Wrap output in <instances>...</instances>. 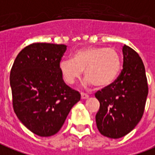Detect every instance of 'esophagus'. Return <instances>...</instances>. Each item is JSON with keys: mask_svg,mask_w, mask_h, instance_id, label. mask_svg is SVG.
<instances>
[{"mask_svg": "<svg viewBox=\"0 0 155 155\" xmlns=\"http://www.w3.org/2000/svg\"><path fill=\"white\" fill-rule=\"evenodd\" d=\"M88 95L85 93V92H81V97L82 99H87V98H88Z\"/></svg>", "mask_w": 155, "mask_h": 155, "instance_id": "esophagus-1", "label": "esophagus"}]
</instances>
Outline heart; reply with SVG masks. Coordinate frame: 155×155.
Instances as JSON below:
<instances>
[{
  "label": "heart",
  "mask_w": 155,
  "mask_h": 155,
  "mask_svg": "<svg viewBox=\"0 0 155 155\" xmlns=\"http://www.w3.org/2000/svg\"><path fill=\"white\" fill-rule=\"evenodd\" d=\"M121 59L118 52L112 48L88 47L78 49L73 54V59L64 58L59 63V69L64 81L73 84L82 76L87 83L97 87L110 85L119 75Z\"/></svg>",
  "instance_id": "heart-1"
}]
</instances>
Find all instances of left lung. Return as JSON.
<instances>
[{
  "label": "left lung",
  "instance_id": "8db88e82",
  "mask_svg": "<svg viewBox=\"0 0 155 155\" xmlns=\"http://www.w3.org/2000/svg\"><path fill=\"white\" fill-rule=\"evenodd\" d=\"M123 69L110 85L95 93L100 102L96 122L101 135L119 139L131 131L143 116L148 82L143 61L136 52L124 45Z\"/></svg>",
  "mask_w": 155,
  "mask_h": 155
}]
</instances>
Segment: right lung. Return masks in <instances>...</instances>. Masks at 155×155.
Masks as SVG:
<instances>
[{"instance_id":"add662e5","label":"right lung","mask_w":155,"mask_h":155,"mask_svg":"<svg viewBox=\"0 0 155 155\" xmlns=\"http://www.w3.org/2000/svg\"><path fill=\"white\" fill-rule=\"evenodd\" d=\"M64 45L32 44L15 58L10 74L15 113L34 134L48 137L62 128L81 95L65 84L59 63Z\"/></svg>"}]
</instances>
